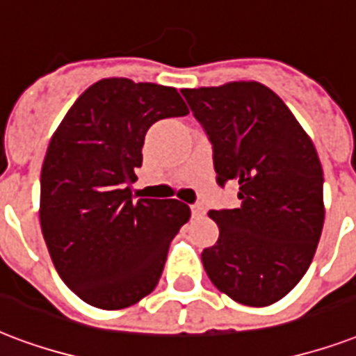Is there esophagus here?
Wrapping results in <instances>:
<instances>
[{"label": "esophagus", "mask_w": 356, "mask_h": 356, "mask_svg": "<svg viewBox=\"0 0 356 356\" xmlns=\"http://www.w3.org/2000/svg\"><path fill=\"white\" fill-rule=\"evenodd\" d=\"M190 209H192V216H203L205 214V207L202 203H194Z\"/></svg>", "instance_id": "34e87169"}]
</instances>
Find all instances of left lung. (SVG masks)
<instances>
[{"label":"left lung","mask_w":356,"mask_h":356,"mask_svg":"<svg viewBox=\"0 0 356 356\" xmlns=\"http://www.w3.org/2000/svg\"><path fill=\"white\" fill-rule=\"evenodd\" d=\"M181 93L213 143L218 184L238 183L241 207L209 211L220 237L203 250V268L235 302L275 305L306 275L321 237L323 168L314 142L259 81Z\"/></svg>","instance_id":"1"}]
</instances>
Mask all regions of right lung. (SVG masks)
<instances>
[{
	"label": "right lung",
	"instance_id": "1",
	"mask_svg": "<svg viewBox=\"0 0 356 356\" xmlns=\"http://www.w3.org/2000/svg\"><path fill=\"white\" fill-rule=\"evenodd\" d=\"M188 113L175 88L104 78L76 99L51 134L40 170V229L61 280L102 310H123L153 291L190 207L132 202L145 132Z\"/></svg>",
	"mask_w": 356,
	"mask_h": 356
}]
</instances>
